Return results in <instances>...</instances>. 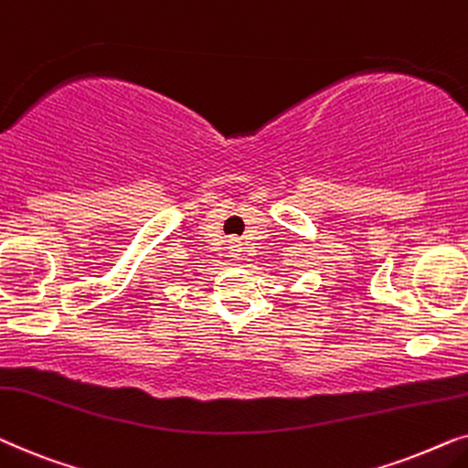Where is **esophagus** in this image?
Masks as SVG:
<instances>
[{
  "label": "esophagus",
  "mask_w": 468,
  "mask_h": 468,
  "mask_svg": "<svg viewBox=\"0 0 468 468\" xmlns=\"http://www.w3.org/2000/svg\"><path fill=\"white\" fill-rule=\"evenodd\" d=\"M241 252H244V244H241L239 238H230L229 239V254L233 259H239Z\"/></svg>",
  "instance_id": "34e87169"
}]
</instances>
